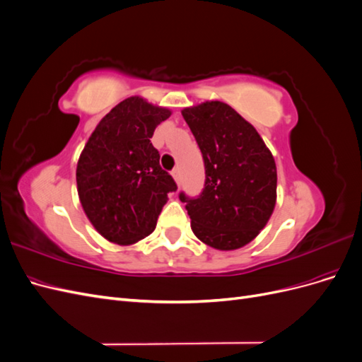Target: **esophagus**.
Instances as JSON below:
<instances>
[{
    "mask_svg": "<svg viewBox=\"0 0 362 362\" xmlns=\"http://www.w3.org/2000/svg\"><path fill=\"white\" fill-rule=\"evenodd\" d=\"M172 177H173L175 182H177V184L180 185V181H181V172H180V169H178V168L172 170Z\"/></svg>",
    "mask_w": 362,
    "mask_h": 362,
    "instance_id": "34e87169",
    "label": "esophagus"
}]
</instances>
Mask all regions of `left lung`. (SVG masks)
Here are the masks:
<instances>
[{
	"mask_svg": "<svg viewBox=\"0 0 362 362\" xmlns=\"http://www.w3.org/2000/svg\"><path fill=\"white\" fill-rule=\"evenodd\" d=\"M205 164L199 198L180 194L202 243L234 250L254 240L275 210L276 164L258 131L231 105L205 101L181 112Z\"/></svg>",
	"mask_w": 362,
	"mask_h": 362,
	"instance_id": "8db88e82",
	"label": "left lung"
}]
</instances>
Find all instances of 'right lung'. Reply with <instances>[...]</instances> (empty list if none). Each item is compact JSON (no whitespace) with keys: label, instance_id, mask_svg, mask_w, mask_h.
I'll use <instances>...</instances> for the list:
<instances>
[{"label":"right lung","instance_id":"add662e5","mask_svg":"<svg viewBox=\"0 0 362 362\" xmlns=\"http://www.w3.org/2000/svg\"><path fill=\"white\" fill-rule=\"evenodd\" d=\"M172 112L129 96L96 125L76 164V190L93 228L108 242L134 245L156 229L177 190L151 137Z\"/></svg>","mask_w":362,"mask_h":362}]
</instances>
